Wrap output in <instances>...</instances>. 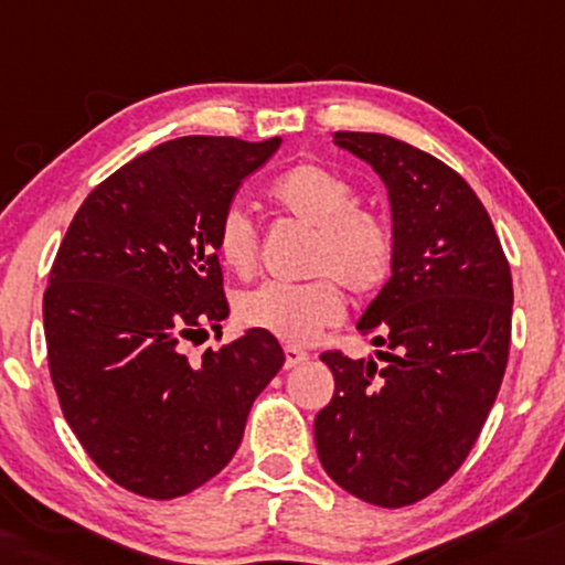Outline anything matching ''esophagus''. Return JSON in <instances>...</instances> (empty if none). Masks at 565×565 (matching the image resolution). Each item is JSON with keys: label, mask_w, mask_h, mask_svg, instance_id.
Returning <instances> with one entry per match:
<instances>
[{"label": "esophagus", "mask_w": 565, "mask_h": 565, "mask_svg": "<svg viewBox=\"0 0 565 565\" xmlns=\"http://www.w3.org/2000/svg\"><path fill=\"white\" fill-rule=\"evenodd\" d=\"M284 355H286V361H284L286 369H294V365H301L309 361V353L301 351V348H294V345H286Z\"/></svg>", "instance_id": "esophagus-1"}]
</instances>
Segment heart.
Here are the masks:
<instances>
[{
	"instance_id": "1",
	"label": "heart",
	"mask_w": 565,
	"mask_h": 565,
	"mask_svg": "<svg viewBox=\"0 0 565 565\" xmlns=\"http://www.w3.org/2000/svg\"><path fill=\"white\" fill-rule=\"evenodd\" d=\"M268 196L291 220L315 227L309 271L335 276L353 297H371L386 284L394 266L392 225L379 212L355 206V189L345 177L322 163L301 161L274 181ZM214 248L222 266L250 276L258 264V235L248 214L230 206L217 225ZM330 276L245 291L235 305L237 320L281 343H312L343 315V297Z\"/></svg>"
}]
</instances>
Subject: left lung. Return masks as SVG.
<instances>
[{
    "label": "left lung",
    "instance_id": "left-lung-1",
    "mask_svg": "<svg viewBox=\"0 0 565 565\" xmlns=\"http://www.w3.org/2000/svg\"><path fill=\"white\" fill-rule=\"evenodd\" d=\"M384 181L394 266L355 328L373 359L320 355L335 394L315 417L332 481L379 507L415 504L458 471L510 355L512 274L473 189L438 158L379 132H335Z\"/></svg>",
    "mask_w": 565,
    "mask_h": 565
}]
</instances>
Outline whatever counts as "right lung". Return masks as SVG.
I'll return each mask as SVG.
<instances>
[{"label":"right lung","instance_id":"right-lung-1","mask_svg":"<svg viewBox=\"0 0 565 565\" xmlns=\"http://www.w3.org/2000/svg\"><path fill=\"white\" fill-rule=\"evenodd\" d=\"M279 146L161 142L86 196L55 253L43 297L55 394L89 458L132 494L184 497L220 473L284 365L279 340L253 328L184 351L230 315L217 225Z\"/></svg>","mask_w":565,"mask_h":565}]
</instances>
